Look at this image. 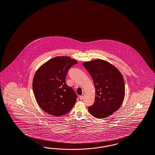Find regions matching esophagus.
<instances>
[{"instance_id":"obj_1","label":"esophagus","mask_w":155,"mask_h":155,"mask_svg":"<svg viewBox=\"0 0 155 155\" xmlns=\"http://www.w3.org/2000/svg\"><path fill=\"white\" fill-rule=\"evenodd\" d=\"M84 94H82L81 96H80V100H82L84 99Z\"/></svg>"}]
</instances>
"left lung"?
Returning <instances> with one entry per match:
<instances>
[{"mask_svg": "<svg viewBox=\"0 0 155 155\" xmlns=\"http://www.w3.org/2000/svg\"><path fill=\"white\" fill-rule=\"evenodd\" d=\"M83 65L91 76L96 91L88 112L97 118L109 117L120 108L124 99L123 76L116 67L103 60H93Z\"/></svg>", "mask_w": 155, "mask_h": 155, "instance_id": "8db88e82", "label": "left lung"}]
</instances>
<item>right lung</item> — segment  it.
<instances>
[{
	"instance_id": "add662e5",
	"label": "right lung",
	"mask_w": 155,
	"mask_h": 155,
	"mask_svg": "<svg viewBox=\"0 0 155 155\" xmlns=\"http://www.w3.org/2000/svg\"><path fill=\"white\" fill-rule=\"evenodd\" d=\"M77 63L68 56H57L39 68L33 81V90L41 108L52 116H61L69 112L77 96L66 84L68 70Z\"/></svg>"
}]
</instances>
